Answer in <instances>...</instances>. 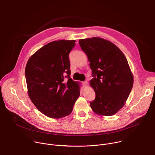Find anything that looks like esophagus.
Returning a JSON list of instances; mask_svg holds the SVG:
<instances>
[{
	"instance_id": "1",
	"label": "esophagus",
	"mask_w": 155,
	"mask_h": 155,
	"mask_svg": "<svg viewBox=\"0 0 155 155\" xmlns=\"http://www.w3.org/2000/svg\"><path fill=\"white\" fill-rule=\"evenodd\" d=\"M82 84H83V85L84 87H86V86H87V81L86 80L84 81H83V82H82Z\"/></svg>"
}]
</instances>
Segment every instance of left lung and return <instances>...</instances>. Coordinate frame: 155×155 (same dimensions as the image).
I'll use <instances>...</instances> for the list:
<instances>
[{"label": "left lung", "mask_w": 155, "mask_h": 155, "mask_svg": "<svg viewBox=\"0 0 155 155\" xmlns=\"http://www.w3.org/2000/svg\"><path fill=\"white\" fill-rule=\"evenodd\" d=\"M79 44L92 70L90 85L96 98L90 106L97 114L114 115L124 105L133 86L127 59L113 43L99 37L80 39Z\"/></svg>", "instance_id": "1"}]
</instances>
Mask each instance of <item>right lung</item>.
Masks as SVG:
<instances>
[{
	"label": "right lung",
	"mask_w": 155,
	"mask_h": 155,
	"mask_svg": "<svg viewBox=\"0 0 155 155\" xmlns=\"http://www.w3.org/2000/svg\"><path fill=\"white\" fill-rule=\"evenodd\" d=\"M75 40H58L44 45L28 60L25 77L29 96L43 114L53 118L68 116L80 96L71 78L69 53Z\"/></svg>",
	"instance_id": "1"
}]
</instances>
